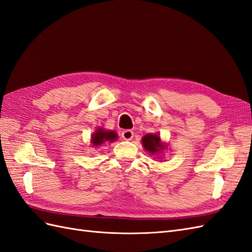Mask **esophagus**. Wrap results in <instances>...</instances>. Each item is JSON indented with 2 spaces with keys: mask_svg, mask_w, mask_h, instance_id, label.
<instances>
[{
  "mask_svg": "<svg viewBox=\"0 0 252 252\" xmlns=\"http://www.w3.org/2000/svg\"><path fill=\"white\" fill-rule=\"evenodd\" d=\"M121 136L125 140H132L134 136V132L132 130H125L121 133Z\"/></svg>",
  "mask_w": 252,
  "mask_h": 252,
  "instance_id": "1",
  "label": "esophagus"
}]
</instances>
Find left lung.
Listing matches in <instances>:
<instances>
[{"mask_svg":"<svg viewBox=\"0 0 252 252\" xmlns=\"http://www.w3.org/2000/svg\"><path fill=\"white\" fill-rule=\"evenodd\" d=\"M141 145H143L144 149L150 154V156L163 157L165 150L168 149V144L162 140L158 133H148L140 140Z\"/></svg>","mask_w":252,"mask_h":252,"instance_id":"8db88e82","label":"left lung"}]
</instances>
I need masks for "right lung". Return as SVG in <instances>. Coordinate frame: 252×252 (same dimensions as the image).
Segmentation results:
<instances>
[{"instance_id": "1", "label": "right lung", "mask_w": 252, "mask_h": 252, "mask_svg": "<svg viewBox=\"0 0 252 252\" xmlns=\"http://www.w3.org/2000/svg\"><path fill=\"white\" fill-rule=\"evenodd\" d=\"M118 139V134L114 130H105L104 127H96L90 136V146L94 148L101 147L105 144L114 143Z\"/></svg>"}]
</instances>
